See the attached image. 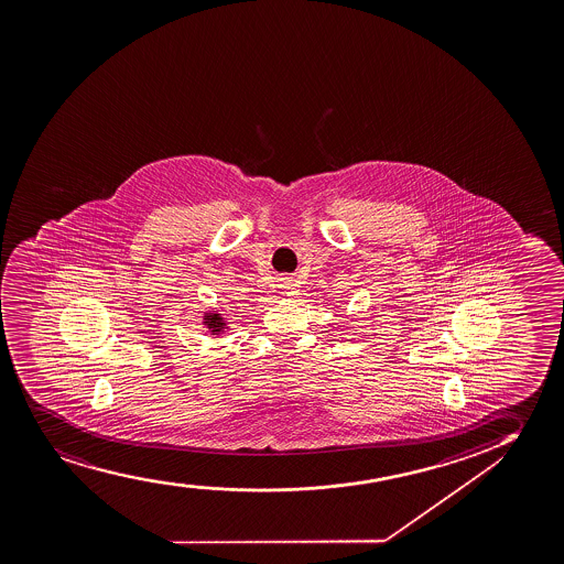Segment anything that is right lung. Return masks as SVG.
<instances>
[{"label": "right lung", "instance_id": "1", "mask_svg": "<svg viewBox=\"0 0 564 564\" xmlns=\"http://www.w3.org/2000/svg\"><path fill=\"white\" fill-rule=\"evenodd\" d=\"M203 325H207L210 334H223L224 328H226V321H224V317L220 315V313H205Z\"/></svg>", "mask_w": 564, "mask_h": 564}]
</instances>
